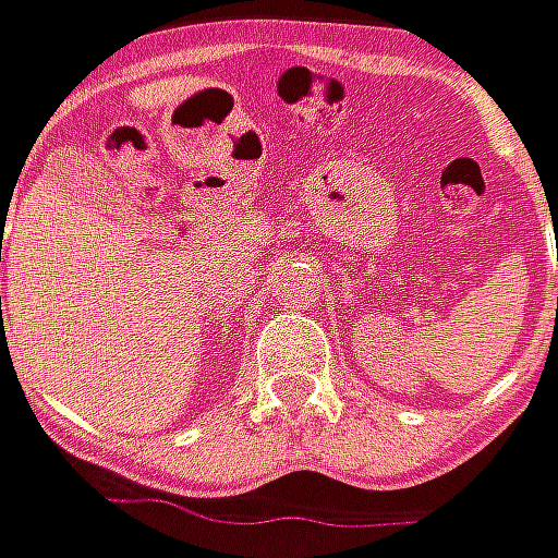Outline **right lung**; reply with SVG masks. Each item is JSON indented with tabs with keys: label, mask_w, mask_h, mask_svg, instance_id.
I'll return each instance as SVG.
<instances>
[{
	"label": "right lung",
	"mask_w": 558,
	"mask_h": 558,
	"mask_svg": "<svg viewBox=\"0 0 558 558\" xmlns=\"http://www.w3.org/2000/svg\"><path fill=\"white\" fill-rule=\"evenodd\" d=\"M0 304H2V301H0Z\"/></svg>",
	"instance_id": "right-lung-1"
}]
</instances>
